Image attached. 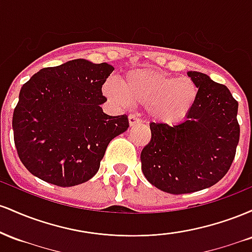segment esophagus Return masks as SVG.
<instances>
[{
    "instance_id": "obj_1",
    "label": "esophagus",
    "mask_w": 252,
    "mask_h": 252,
    "mask_svg": "<svg viewBox=\"0 0 252 252\" xmlns=\"http://www.w3.org/2000/svg\"><path fill=\"white\" fill-rule=\"evenodd\" d=\"M128 120H129V126H136V124L141 123V120H140V118L136 117V116H134V115H130Z\"/></svg>"
}]
</instances>
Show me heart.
Returning a JSON list of instances; mask_svg holds the SVG:
<instances>
[{
  "label": "heart",
  "instance_id": "heart-1",
  "mask_svg": "<svg viewBox=\"0 0 252 252\" xmlns=\"http://www.w3.org/2000/svg\"><path fill=\"white\" fill-rule=\"evenodd\" d=\"M103 94L115 105L147 106L155 122L175 124L192 110L198 89L187 77L175 78L160 71L137 68L124 74L122 86L108 80L103 85Z\"/></svg>",
  "mask_w": 252,
  "mask_h": 252
}]
</instances>
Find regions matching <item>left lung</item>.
I'll use <instances>...</instances> for the list:
<instances>
[{
	"label": "left lung",
	"mask_w": 252,
	"mask_h": 252,
	"mask_svg": "<svg viewBox=\"0 0 252 252\" xmlns=\"http://www.w3.org/2000/svg\"><path fill=\"white\" fill-rule=\"evenodd\" d=\"M198 96L187 120L150 123L152 140L141 153L142 172L156 189L185 194L217 184L230 169L239 142L238 102L225 85L189 71Z\"/></svg>",
	"instance_id": "8db88e82"
}]
</instances>
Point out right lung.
<instances>
[{
	"instance_id": "obj_1",
	"label": "right lung",
	"mask_w": 252,
	"mask_h": 252,
	"mask_svg": "<svg viewBox=\"0 0 252 252\" xmlns=\"http://www.w3.org/2000/svg\"><path fill=\"white\" fill-rule=\"evenodd\" d=\"M115 68L74 59L45 67L24 84L13 115L20 160L36 178L60 187L98 172L108 144L129 128L128 116H109L102 85Z\"/></svg>"
}]
</instances>
